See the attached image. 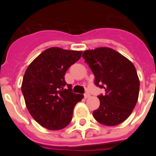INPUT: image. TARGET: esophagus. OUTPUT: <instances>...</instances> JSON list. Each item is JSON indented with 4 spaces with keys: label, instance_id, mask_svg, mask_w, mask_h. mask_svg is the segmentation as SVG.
I'll return each instance as SVG.
<instances>
[{
    "label": "esophagus",
    "instance_id": "1",
    "mask_svg": "<svg viewBox=\"0 0 156 156\" xmlns=\"http://www.w3.org/2000/svg\"><path fill=\"white\" fill-rule=\"evenodd\" d=\"M89 97H90V94L87 93V92L84 94V98H88Z\"/></svg>",
    "mask_w": 156,
    "mask_h": 156
}]
</instances>
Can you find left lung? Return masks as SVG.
Masks as SVG:
<instances>
[{
  "label": "left lung",
  "instance_id": "obj_1",
  "mask_svg": "<svg viewBox=\"0 0 156 156\" xmlns=\"http://www.w3.org/2000/svg\"><path fill=\"white\" fill-rule=\"evenodd\" d=\"M85 62L94 75V84L105 90L98 95L100 106L93 112L94 119L106 126L126 120L137 104L140 81L131 62L109 48L85 51Z\"/></svg>",
  "mask_w": 156,
  "mask_h": 156
}]
</instances>
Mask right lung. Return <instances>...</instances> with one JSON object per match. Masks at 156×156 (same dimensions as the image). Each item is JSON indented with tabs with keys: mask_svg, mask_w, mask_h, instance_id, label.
Listing matches in <instances>:
<instances>
[{
	"mask_svg": "<svg viewBox=\"0 0 156 156\" xmlns=\"http://www.w3.org/2000/svg\"><path fill=\"white\" fill-rule=\"evenodd\" d=\"M82 51L48 48L28 66L22 92L30 115L41 126L51 130L69 124L76 104L83 95L73 93L65 75L81 57Z\"/></svg>",
	"mask_w": 156,
	"mask_h": 156,
	"instance_id": "right-lung-1",
	"label": "right lung"
}]
</instances>
